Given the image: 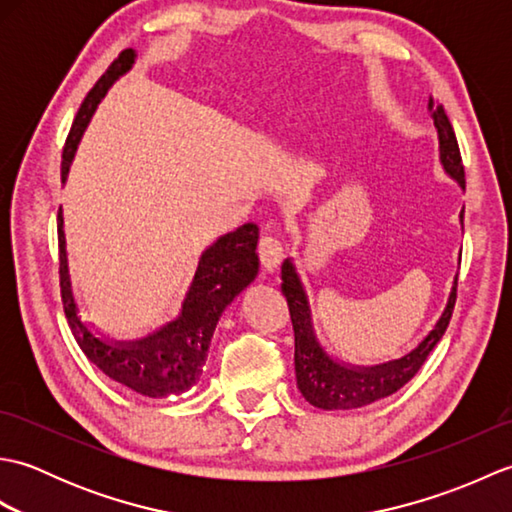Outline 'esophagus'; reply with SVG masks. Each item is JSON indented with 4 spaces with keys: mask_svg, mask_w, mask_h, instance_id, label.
<instances>
[{
    "mask_svg": "<svg viewBox=\"0 0 512 512\" xmlns=\"http://www.w3.org/2000/svg\"><path fill=\"white\" fill-rule=\"evenodd\" d=\"M281 257H284V246H281L279 239L275 235L266 233L262 239H259V259H262V266L266 270H273L279 266Z\"/></svg>",
    "mask_w": 512,
    "mask_h": 512,
    "instance_id": "obj_1",
    "label": "esophagus"
}]
</instances>
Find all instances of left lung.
I'll return each instance as SVG.
<instances>
[{
    "instance_id": "8db88e82",
    "label": "left lung",
    "mask_w": 512,
    "mask_h": 512,
    "mask_svg": "<svg viewBox=\"0 0 512 512\" xmlns=\"http://www.w3.org/2000/svg\"><path fill=\"white\" fill-rule=\"evenodd\" d=\"M429 112L433 118V125L438 129L440 165L444 173L464 189L462 156L458 138H455L453 127L449 123V116L444 114V107L433 99V96H429ZM462 222L464 211L460 213V224ZM281 292H284V297L288 301L292 330H295V374L297 387L303 398H306L310 405L325 411L358 409L372 405V402L380 398L396 394L402 385H407L409 380L418 374L422 363L427 361V356L431 354L433 347L440 343L442 334L449 328L455 306V292H458V275L453 279L447 308L440 314V319L433 325V330L424 336L409 354L396 358V361L369 367L336 361V358L321 345L317 332H314L308 292L303 288L299 270L290 257L281 264Z\"/></svg>"
}]
</instances>
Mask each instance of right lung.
<instances>
[{"label":"right lung","mask_w":512,"mask_h":512,"mask_svg":"<svg viewBox=\"0 0 512 512\" xmlns=\"http://www.w3.org/2000/svg\"><path fill=\"white\" fill-rule=\"evenodd\" d=\"M134 61L136 52L132 48L123 50L101 79L96 81L90 94L85 96L63 147L61 182L68 180L74 151L81 143L85 127L90 125L96 107H99L114 81L132 70ZM57 228L63 312L83 354L103 374L143 396L167 398L189 391L200 380L206 352H209L215 325L220 321L222 312L239 292L253 284L259 273L257 224L248 222L231 233L217 237L200 257L198 270H195L191 286L184 295L178 317L136 341H114L110 336L96 332L81 319L79 301H76L72 288L68 250H65L61 209Z\"/></svg>","instance_id":"1"}]
</instances>
